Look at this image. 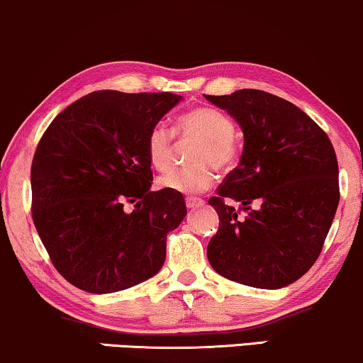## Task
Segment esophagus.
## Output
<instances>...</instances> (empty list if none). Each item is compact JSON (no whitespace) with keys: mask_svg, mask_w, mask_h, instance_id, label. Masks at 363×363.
Segmentation results:
<instances>
[{"mask_svg":"<svg viewBox=\"0 0 363 363\" xmlns=\"http://www.w3.org/2000/svg\"><path fill=\"white\" fill-rule=\"evenodd\" d=\"M206 201L201 197H186V206L187 208H197V207H202Z\"/></svg>","mask_w":363,"mask_h":363,"instance_id":"esophagus-1","label":"esophagus"}]
</instances>
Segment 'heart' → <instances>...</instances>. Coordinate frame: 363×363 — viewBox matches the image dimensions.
<instances>
[{
	"instance_id": "b5f03b06",
	"label": "heart",
	"mask_w": 363,
	"mask_h": 363,
	"mask_svg": "<svg viewBox=\"0 0 363 363\" xmlns=\"http://www.w3.org/2000/svg\"><path fill=\"white\" fill-rule=\"evenodd\" d=\"M233 121L223 111L212 106H197L179 115L174 123L177 136L199 138L192 151L196 164L176 167L160 177V187L181 194H201L216 182V171H225L238 157V145L233 136ZM172 131L162 123L147 133L146 155L156 171H167L172 162Z\"/></svg>"
}]
</instances>
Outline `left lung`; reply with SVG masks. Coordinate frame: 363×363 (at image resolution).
Segmentation results:
<instances>
[{"mask_svg":"<svg viewBox=\"0 0 363 363\" xmlns=\"http://www.w3.org/2000/svg\"><path fill=\"white\" fill-rule=\"evenodd\" d=\"M206 99L227 110L245 136L240 164L208 199L220 220L208 263L253 288L294 283L318 259L339 206L333 143L303 110L268 91Z\"/></svg>","mask_w":363,"mask_h":363,"instance_id":"1","label":"left lung"}]
</instances>
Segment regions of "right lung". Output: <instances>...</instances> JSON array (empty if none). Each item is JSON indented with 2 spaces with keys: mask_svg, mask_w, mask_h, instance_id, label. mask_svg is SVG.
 Masks as SVG:
<instances>
[{
  "mask_svg": "<svg viewBox=\"0 0 363 363\" xmlns=\"http://www.w3.org/2000/svg\"><path fill=\"white\" fill-rule=\"evenodd\" d=\"M181 95L99 90L55 116L30 166L33 222L54 268L104 294L160 272L167 233L186 217L182 194L150 191L147 133Z\"/></svg>",
  "mask_w": 363,
  "mask_h": 363,
  "instance_id": "add662e5",
  "label": "right lung"
}]
</instances>
